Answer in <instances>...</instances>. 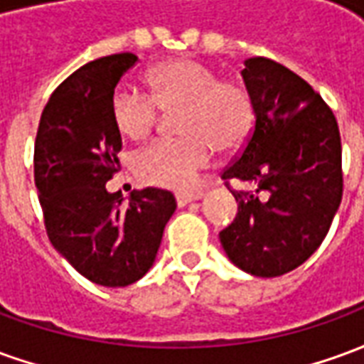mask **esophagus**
I'll use <instances>...</instances> for the list:
<instances>
[{
  "label": "esophagus",
  "instance_id": "1",
  "mask_svg": "<svg viewBox=\"0 0 364 364\" xmlns=\"http://www.w3.org/2000/svg\"><path fill=\"white\" fill-rule=\"evenodd\" d=\"M198 198H203V193L197 191V193H177L175 195V200H177V206H185L193 203V200H198Z\"/></svg>",
  "mask_w": 364,
  "mask_h": 364
}]
</instances>
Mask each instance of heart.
I'll return each instance as SVG.
<instances>
[{
    "label": "heart",
    "instance_id": "b5f03b06",
    "mask_svg": "<svg viewBox=\"0 0 364 364\" xmlns=\"http://www.w3.org/2000/svg\"><path fill=\"white\" fill-rule=\"evenodd\" d=\"M148 95L119 87L111 95L112 127L140 142L158 127L159 112L175 115L173 140H158L134 156V173L148 185L189 189L208 167L214 150L232 154L255 127V101L242 82L220 80L205 62L187 56L159 62L146 74Z\"/></svg>",
    "mask_w": 364,
    "mask_h": 364
}]
</instances>
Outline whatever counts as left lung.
Listing matches in <instances>:
<instances>
[{
	"instance_id": "8db88e82",
	"label": "left lung",
	"mask_w": 364,
	"mask_h": 364,
	"mask_svg": "<svg viewBox=\"0 0 364 364\" xmlns=\"http://www.w3.org/2000/svg\"><path fill=\"white\" fill-rule=\"evenodd\" d=\"M242 75L255 127L222 179L230 191L232 178L255 181L258 191H232L237 214L220 244L245 273L279 277L302 265L331 226L343 195L341 138L320 93L289 68L255 56Z\"/></svg>"
}]
</instances>
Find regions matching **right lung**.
I'll use <instances>...</instances> for the list:
<instances>
[{
  "instance_id": "right-lung-1",
  "label": "right lung",
  "mask_w": 364,
  "mask_h": 364,
  "mask_svg": "<svg viewBox=\"0 0 364 364\" xmlns=\"http://www.w3.org/2000/svg\"><path fill=\"white\" fill-rule=\"evenodd\" d=\"M138 58L130 52L85 64L44 107L35 140V185L52 245L101 287H127L150 271L175 213L166 189L138 191L128 206L105 183L119 171L122 140L109 103Z\"/></svg>"
}]
</instances>
